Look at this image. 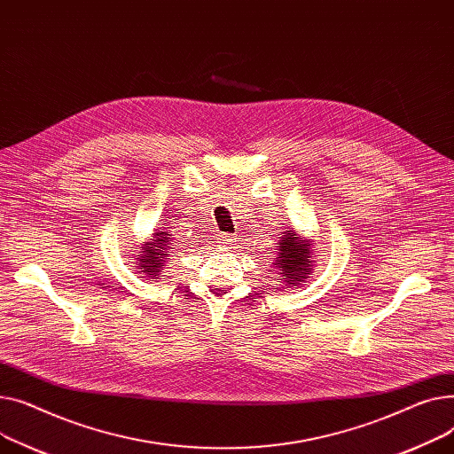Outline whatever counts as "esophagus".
<instances>
[{
	"mask_svg": "<svg viewBox=\"0 0 454 454\" xmlns=\"http://www.w3.org/2000/svg\"><path fill=\"white\" fill-rule=\"evenodd\" d=\"M218 239H220V244H229L231 242V236L229 234H220Z\"/></svg>",
	"mask_w": 454,
	"mask_h": 454,
	"instance_id": "1",
	"label": "esophagus"
}]
</instances>
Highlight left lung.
Here are the masks:
<instances>
[{"label":"left lung","mask_w":454,"mask_h":454,"mask_svg":"<svg viewBox=\"0 0 454 454\" xmlns=\"http://www.w3.org/2000/svg\"><path fill=\"white\" fill-rule=\"evenodd\" d=\"M277 260L273 262V270L280 277L286 286H299L315 268L313 249L308 238H302L297 231H286L282 232L278 244H277Z\"/></svg>","instance_id":"1"}]
</instances>
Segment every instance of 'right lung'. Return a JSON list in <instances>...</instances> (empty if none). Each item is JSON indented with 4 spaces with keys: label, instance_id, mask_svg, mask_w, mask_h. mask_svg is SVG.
<instances>
[{
    "label": "right lung",
    "instance_id": "right-lung-1",
    "mask_svg": "<svg viewBox=\"0 0 454 454\" xmlns=\"http://www.w3.org/2000/svg\"><path fill=\"white\" fill-rule=\"evenodd\" d=\"M170 236L172 234H168L167 231H159V232H153L152 242H143L141 254H137L136 265H133V270H136L139 275H143L141 278L152 280L163 273L165 263L168 260L167 256L170 249H174L170 244L172 242Z\"/></svg>",
    "mask_w": 454,
    "mask_h": 454
}]
</instances>
